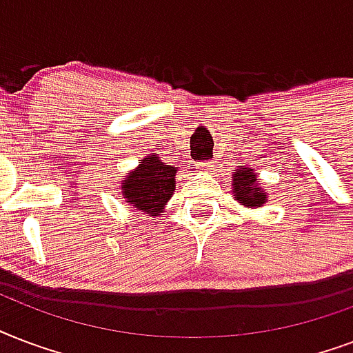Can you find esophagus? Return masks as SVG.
Segmentation results:
<instances>
[{"instance_id":"esophagus-1","label":"esophagus","mask_w":353,"mask_h":353,"mask_svg":"<svg viewBox=\"0 0 353 353\" xmlns=\"http://www.w3.org/2000/svg\"><path fill=\"white\" fill-rule=\"evenodd\" d=\"M214 168H215V162H212V160L199 163V169H201L202 173H212V169H214Z\"/></svg>"}]
</instances>
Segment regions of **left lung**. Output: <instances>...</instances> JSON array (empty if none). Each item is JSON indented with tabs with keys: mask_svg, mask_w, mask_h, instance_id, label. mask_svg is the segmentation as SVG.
<instances>
[{
	"mask_svg": "<svg viewBox=\"0 0 353 353\" xmlns=\"http://www.w3.org/2000/svg\"><path fill=\"white\" fill-rule=\"evenodd\" d=\"M232 188H234L232 196L243 206L259 208L263 202H267V193L258 184V174L254 173V169L239 165L232 174Z\"/></svg>",
	"mask_w": 353,
	"mask_h": 353,
	"instance_id": "obj_1",
	"label": "left lung"
}]
</instances>
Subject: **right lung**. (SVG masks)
Instances as JSON below:
<instances>
[{"label": "right lung", "mask_w": 353, "mask_h": 353, "mask_svg": "<svg viewBox=\"0 0 353 353\" xmlns=\"http://www.w3.org/2000/svg\"><path fill=\"white\" fill-rule=\"evenodd\" d=\"M179 169L163 163L158 154L141 160L134 171L121 180V195L139 212L162 215L163 208L174 193V176Z\"/></svg>", "instance_id": "add662e5"}]
</instances>
